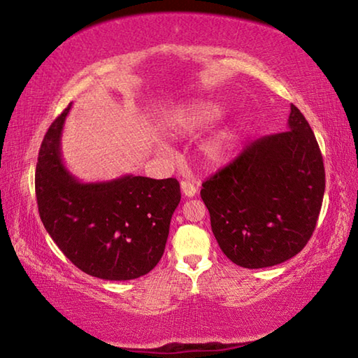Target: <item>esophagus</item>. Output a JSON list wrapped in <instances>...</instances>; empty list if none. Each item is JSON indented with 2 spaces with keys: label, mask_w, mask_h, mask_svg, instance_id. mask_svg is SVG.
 <instances>
[{
  "label": "esophagus",
  "mask_w": 358,
  "mask_h": 358,
  "mask_svg": "<svg viewBox=\"0 0 358 358\" xmlns=\"http://www.w3.org/2000/svg\"><path fill=\"white\" fill-rule=\"evenodd\" d=\"M181 186V192H183V196L186 197H194L197 194V187L194 183H191V181H181L180 183Z\"/></svg>",
  "instance_id": "esophagus-1"
}]
</instances>
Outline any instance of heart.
<instances>
[{"label": "heart", "instance_id": "heart-1", "mask_svg": "<svg viewBox=\"0 0 358 358\" xmlns=\"http://www.w3.org/2000/svg\"><path fill=\"white\" fill-rule=\"evenodd\" d=\"M221 113V107L208 104L207 102V104H197L187 108L183 121L189 126V128H203V126L210 124L211 121L220 118ZM234 142L235 131L232 128H222L215 132V134L202 145V153L211 162L222 161L224 156H226L230 148L234 147Z\"/></svg>", "mask_w": 358, "mask_h": 358}]
</instances>
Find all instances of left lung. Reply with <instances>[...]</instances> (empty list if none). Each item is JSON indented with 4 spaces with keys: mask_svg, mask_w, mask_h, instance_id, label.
<instances>
[{
    "mask_svg": "<svg viewBox=\"0 0 358 358\" xmlns=\"http://www.w3.org/2000/svg\"><path fill=\"white\" fill-rule=\"evenodd\" d=\"M325 191L324 159L294 104L287 129L251 142L202 183L211 230L222 252L245 268L299 254L316 229Z\"/></svg>",
    "mask_w": 358,
    "mask_h": 358,
    "instance_id": "1",
    "label": "left lung"
}]
</instances>
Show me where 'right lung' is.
I'll use <instances>...</instances> for the list:
<instances>
[{"label":"right lung","mask_w":358,"mask_h":358,"mask_svg":"<svg viewBox=\"0 0 358 358\" xmlns=\"http://www.w3.org/2000/svg\"><path fill=\"white\" fill-rule=\"evenodd\" d=\"M71 108L53 121L36 166V199L45 230L77 268L107 281L147 275L164 254L181 192L175 178L124 175L82 183L66 171L59 151Z\"/></svg>","instance_id":"right-lung-1"}]
</instances>
